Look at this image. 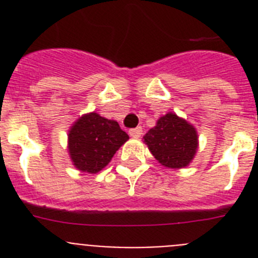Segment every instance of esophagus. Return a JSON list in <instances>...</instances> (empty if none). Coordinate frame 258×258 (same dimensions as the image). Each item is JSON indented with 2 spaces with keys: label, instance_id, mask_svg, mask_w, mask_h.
<instances>
[{
  "label": "esophagus",
  "instance_id": "34e87169",
  "mask_svg": "<svg viewBox=\"0 0 258 258\" xmlns=\"http://www.w3.org/2000/svg\"><path fill=\"white\" fill-rule=\"evenodd\" d=\"M142 132H143L142 127L137 126V127H134V129H131V131H129V134H131V137H134V138H138V137H141Z\"/></svg>",
  "mask_w": 258,
  "mask_h": 258
}]
</instances>
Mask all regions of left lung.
I'll return each mask as SVG.
<instances>
[{
    "label": "left lung",
    "instance_id": "8db88e82",
    "mask_svg": "<svg viewBox=\"0 0 258 258\" xmlns=\"http://www.w3.org/2000/svg\"><path fill=\"white\" fill-rule=\"evenodd\" d=\"M143 140L155 159L166 168L187 166L198 149L195 127L172 112L159 118Z\"/></svg>",
    "mask_w": 258,
    "mask_h": 258
}]
</instances>
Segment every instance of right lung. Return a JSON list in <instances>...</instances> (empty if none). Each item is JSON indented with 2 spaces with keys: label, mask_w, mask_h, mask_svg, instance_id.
Masks as SVG:
<instances>
[{
  "label": "right lung",
  "mask_w": 258,
  "mask_h": 258,
  "mask_svg": "<svg viewBox=\"0 0 258 258\" xmlns=\"http://www.w3.org/2000/svg\"><path fill=\"white\" fill-rule=\"evenodd\" d=\"M129 136L117 121L92 112L80 117L68 134V151L81 172L97 173L111 161Z\"/></svg>",
  "instance_id": "right-lung-1"
}]
</instances>
